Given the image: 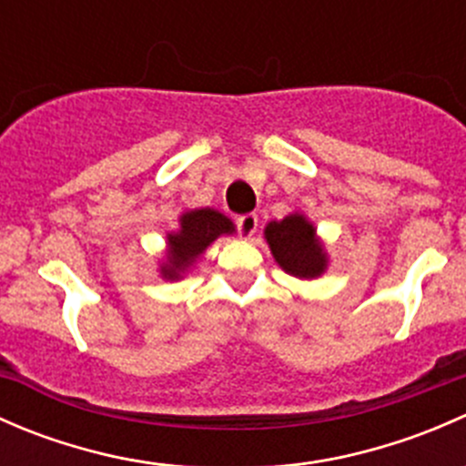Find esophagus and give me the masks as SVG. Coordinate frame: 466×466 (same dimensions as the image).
Wrapping results in <instances>:
<instances>
[{
  "label": "esophagus",
  "mask_w": 466,
  "mask_h": 466,
  "mask_svg": "<svg viewBox=\"0 0 466 466\" xmlns=\"http://www.w3.org/2000/svg\"><path fill=\"white\" fill-rule=\"evenodd\" d=\"M237 228L238 232H241V237L250 238L252 234L257 232V228H259V216L257 214H243L237 218Z\"/></svg>",
  "instance_id": "34e87169"
}]
</instances>
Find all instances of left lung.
<instances>
[{"label":"left lung","instance_id":"obj_1","mask_svg":"<svg viewBox=\"0 0 466 466\" xmlns=\"http://www.w3.org/2000/svg\"><path fill=\"white\" fill-rule=\"evenodd\" d=\"M263 234L275 261L289 275L298 279H316L327 270V252L318 238L316 228L304 214L295 211L281 220H270Z\"/></svg>","mask_w":466,"mask_h":466}]
</instances>
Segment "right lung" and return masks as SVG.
<instances>
[{"label": "right lung", "mask_w": 466, "mask_h": 466, "mask_svg": "<svg viewBox=\"0 0 466 466\" xmlns=\"http://www.w3.org/2000/svg\"><path fill=\"white\" fill-rule=\"evenodd\" d=\"M232 232H237L232 220L211 207L185 211L180 228L167 234V261L159 266V272L164 279H180L216 238Z\"/></svg>", "instance_id": "add662e5"}]
</instances>
